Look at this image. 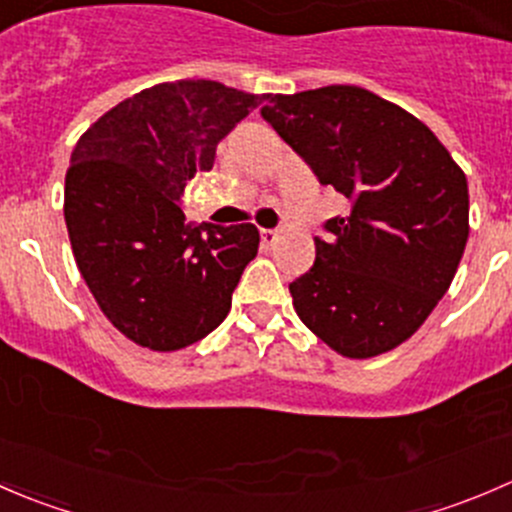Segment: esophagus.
Instances as JSON below:
<instances>
[{"mask_svg":"<svg viewBox=\"0 0 512 512\" xmlns=\"http://www.w3.org/2000/svg\"><path fill=\"white\" fill-rule=\"evenodd\" d=\"M262 247H272L277 242V230H260Z\"/></svg>","mask_w":512,"mask_h":512,"instance_id":"34e87169","label":"esophagus"}]
</instances>
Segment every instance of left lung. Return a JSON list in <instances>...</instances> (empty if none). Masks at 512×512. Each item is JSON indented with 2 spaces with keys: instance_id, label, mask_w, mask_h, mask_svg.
Instances as JSON below:
<instances>
[{
  "instance_id": "8db88e82",
  "label": "left lung",
  "mask_w": 512,
  "mask_h": 512,
  "mask_svg": "<svg viewBox=\"0 0 512 512\" xmlns=\"http://www.w3.org/2000/svg\"><path fill=\"white\" fill-rule=\"evenodd\" d=\"M262 118L352 203L289 285L299 319L349 359L391 352L451 287L468 242L466 173L426 123L359 86L267 94Z\"/></svg>"
}]
</instances>
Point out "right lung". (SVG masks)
I'll list each match as a JSON object with an SVG mask.
<instances>
[{
    "label": "right lung",
    "mask_w": 512,
    "mask_h": 512,
    "mask_svg": "<svg viewBox=\"0 0 512 512\" xmlns=\"http://www.w3.org/2000/svg\"><path fill=\"white\" fill-rule=\"evenodd\" d=\"M265 96L185 79L126 98L79 138L64 218L81 277L108 322L153 352L208 337L255 260V225L185 223L180 195Z\"/></svg>",
    "instance_id": "1"
}]
</instances>
